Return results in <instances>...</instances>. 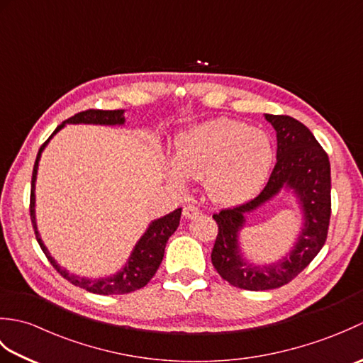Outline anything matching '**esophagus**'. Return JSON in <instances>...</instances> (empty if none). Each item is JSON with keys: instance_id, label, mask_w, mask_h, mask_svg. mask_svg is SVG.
<instances>
[{"instance_id": "obj_1", "label": "esophagus", "mask_w": 363, "mask_h": 363, "mask_svg": "<svg viewBox=\"0 0 363 363\" xmlns=\"http://www.w3.org/2000/svg\"><path fill=\"white\" fill-rule=\"evenodd\" d=\"M182 215H184V218L194 220V218L199 217V215H201V212H199V209H198V207H195V206H186V207H184V211H182Z\"/></svg>"}]
</instances>
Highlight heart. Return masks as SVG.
<instances>
[{
  "instance_id": "heart-1",
  "label": "heart",
  "mask_w": 363,
  "mask_h": 363,
  "mask_svg": "<svg viewBox=\"0 0 363 363\" xmlns=\"http://www.w3.org/2000/svg\"><path fill=\"white\" fill-rule=\"evenodd\" d=\"M273 160V145L264 130L243 121L215 118L176 137L174 162H168L165 169L176 186H184L186 176L204 179L213 201L230 206L257 194Z\"/></svg>"
}]
</instances>
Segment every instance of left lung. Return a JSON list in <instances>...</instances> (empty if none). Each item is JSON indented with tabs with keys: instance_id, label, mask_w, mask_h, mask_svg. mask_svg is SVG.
I'll list each match as a JSON object with an SVG mask.
<instances>
[{
	"instance_id": "8db88e82",
	"label": "left lung",
	"mask_w": 363,
	"mask_h": 363,
	"mask_svg": "<svg viewBox=\"0 0 363 363\" xmlns=\"http://www.w3.org/2000/svg\"><path fill=\"white\" fill-rule=\"evenodd\" d=\"M276 130V165L260 194L242 206L213 213L218 235L212 264L218 274L238 289L260 291L282 287L311 264L326 242L330 218V164L317 138L289 115L265 113ZM289 191L303 212V228L287 257L257 266L242 257L240 236L245 217L280 193Z\"/></svg>"
}]
</instances>
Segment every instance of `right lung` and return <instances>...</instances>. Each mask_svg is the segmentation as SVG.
Returning a JSON list of instances; mask_svg holds the SVG:
<instances>
[{
    "label": "right lung",
    "mask_w": 363,
    "mask_h": 363,
    "mask_svg": "<svg viewBox=\"0 0 363 363\" xmlns=\"http://www.w3.org/2000/svg\"><path fill=\"white\" fill-rule=\"evenodd\" d=\"M125 111H98V109H89L73 115L72 118L65 120L62 125H59L56 130L51 134V137L46 140L40 150H38L34 169H33V181H30V221H33L34 233L38 245H40L45 256L48 257L51 265L57 269L60 276L65 277L68 282H72L76 287H81L87 291L96 293V295H125V293L135 291L138 289L145 287L146 284L151 281V277L156 274L157 268L160 265L162 259H164L165 246L168 238L179 226L181 212L182 209H176L173 212L167 213L165 217H160L157 220H152L150 226L146 228L145 234L138 238L133 252H130L129 259L126 260L125 267L120 272L112 276L99 277V279H90V277L76 276L68 272V269L60 267L54 257L46 248L40 234L37 229V220H35V181H37V169H38V160L46 145L50 143L51 138L56 135L60 129L65 128V125H103V126H121L125 125Z\"/></svg>",
    "instance_id": "obj_1"
}]
</instances>
